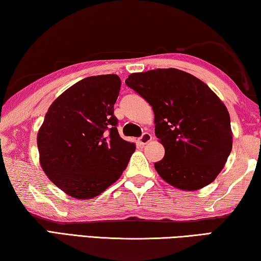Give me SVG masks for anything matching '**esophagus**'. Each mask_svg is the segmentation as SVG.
Masks as SVG:
<instances>
[{"instance_id":"obj_1","label":"esophagus","mask_w":261,"mask_h":261,"mask_svg":"<svg viewBox=\"0 0 261 261\" xmlns=\"http://www.w3.org/2000/svg\"><path fill=\"white\" fill-rule=\"evenodd\" d=\"M152 140V136L148 134V132H145V134H143V136L140 137V138L138 139V143L140 145H146L147 143H149V141Z\"/></svg>"}]
</instances>
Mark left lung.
I'll return each mask as SVG.
<instances>
[{
    "label": "left lung",
    "mask_w": 261,
    "mask_h": 261,
    "mask_svg": "<svg viewBox=\"0 0 261 261\" xmlns=\"http://www.w3.org/2000/svg\"><path fill=\"white\" fill-rule=\"evenodd\" d=\"M125 84L152 106L165 156L154 163L171 187L194 191L213 182L232 148L228 109L200 79L178 69L131 73Z\"/></svg>",
    "instance_id": "left-lung-1"
}]
</instances>
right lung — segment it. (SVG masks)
<instances>
[{
	"instance_id": "1",
	"label": "right lung",
	"mask_w": 261,
	"mask_h": 261,
	"mask_svg": "<svg viewBox=\"0 0 261 261\" xmlns=\"http://www.w3.org/2000/svg\"><path fill=\"white\" fill-rule=\"evenodd\" d=\"M117 74L84 78L48 108L37 143L42 170L62 191L91 199L121 177L136 145L117 131Z\"/></svg>"
}]
</instances>
